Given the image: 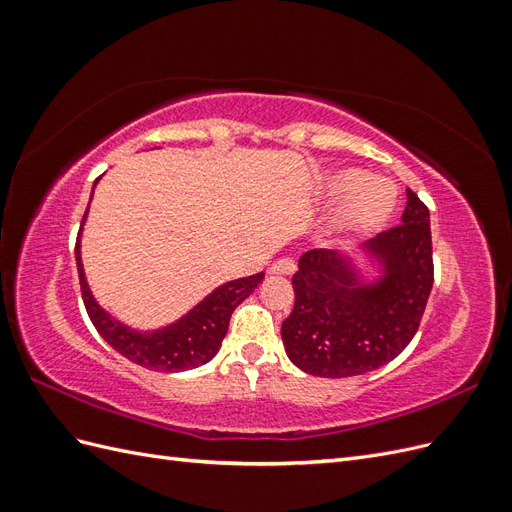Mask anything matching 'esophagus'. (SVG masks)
Wrapping results in <instances>:
<instances>
[{
  "instance_id": "obj_1",
  "label": "esophagus",
  "mask_w": 512,
  "mask_h": 512,
  "mask_svg": "<svg viewBox=\"0 0 512 512\" xmlns=\"http://www.w3.org/2000/svg\"><path fill=\"white\" fill-rule=\"evenodd\" d=\"M294 269H297V265H294L292 258H280L269 267V273L271 275H292Z\"/></svg>"
}]
</instances>
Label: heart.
Instances as JSON below:
<instances>
[{"label":"heart","mask_w":512,"mask_h":512,"mask_svg":"<svg viewBox=\"0 0 512 512\" xmlns=\"http://www.w3.org/2000/svg\"><path fill=\"white\" fill-rule=\"evenodd\" d=\"M324 205L344 203L324 228L329 241L361 239L378 230L393 215L397 192L389 181L371 179L361 168H339L318 185Z\"/></svg>","instance_id":"heart-1"}]
</instances>
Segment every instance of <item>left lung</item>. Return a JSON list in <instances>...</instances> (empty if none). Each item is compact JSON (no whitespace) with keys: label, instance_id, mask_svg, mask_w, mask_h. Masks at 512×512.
I'll list each match as a JSON object with an SVG mask.
<instances>
[{"label":"left lung","instance_id":"obj_1","mask_svg":"<svg viewBox=\"0 0 512 512\" xmlns=\"http://www.w3.org/2000/svg\"><path fill=\"white\" fill-rule=\"evenodd\" d=\"M395 226L352 252L312 250L292 277L288 359L318 378L374 371L414 337L433 286L429 209L412 190Z\"/></svg>","mask_w":512,"mask_h":512}]
</instances>
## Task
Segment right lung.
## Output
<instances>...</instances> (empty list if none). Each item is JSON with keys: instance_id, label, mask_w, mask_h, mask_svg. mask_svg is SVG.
I'll list each match as a JSON object with an SVG mask.
<instances>
[{"instance_id": "obj_1", "label": "right lung", "mask_w": 512, "mask_h": 512, "mask_svg": "<svg viewBox=\"0 0 512 512\" xmlns=\"http://www.w3.org/2000/svg\"><path fill=\"white\" fill-rule=\"evenodd\" d=\"M98 181L100 179H96L94 188ZM91 198H94V190H91L89 205ZM89 205L83 215V224L79 230V241H76L74 254L76 267H79L83 301L98 333L119 354L126 356L128 361L153 371H170V374H173V371H188L209 363L213 356L220 352L232 312H235V309L260 286V282L265 280V273L241 277V280H232L218 286L211 290L203 301H198L190 312H185L177 320L164 324V327H130V324L121 322L108 312V309H104L89 288L81 254V237L89 215Z\"/></svg>"}]
</instances>
